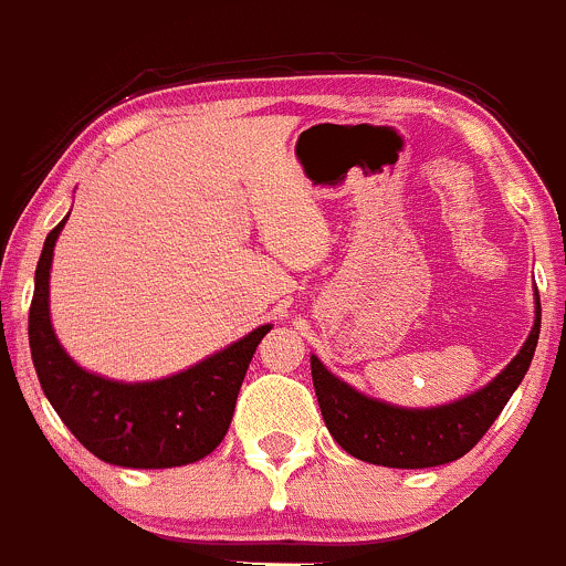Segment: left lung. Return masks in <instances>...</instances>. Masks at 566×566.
Segmentation results:
<instances>
[{
	"label": "left lung",
	"mask_w": 566,
	"mask_h": 566,
	"mask_svg": "<svg viewBox=\"0 0 566 566\" xmlns=\"http://www.w3.org/2000/svg\"><path fill=\"white\" fill-rule=\"evenodd\" d=\"M539 314L534 290V325L518 355L480 390L439 407H398L366 396L312 355L314 392L331 437L353 458L390 469L442 467L467 455L526 377L537 349Z\"/></svg>",
	"instance_id": "obj_1"
}]
</instances>
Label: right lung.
I'll list each match as a JSON object with an SVG mask.
<instances>
[{"instance_id": "right-lung-1", "label": "right lung", "mask_w": 566, "mask_h": 566, "mask_svg": "<svg viewBox=\"0 0 566 566\" xmlns=\"http://www.w3.org/2000/svg\"><path fill=\"white\" fill-rule=\"evenodd\" d=\"M67 217L48 233L34 271L29 347L40 388L62 423L99 461L127 469L200 461L228 433L238 390L271 325H260L230 347L163 379L122 382L88 371L70 358L51 325L53 247Z\"/></svg>"}]
</instances>
